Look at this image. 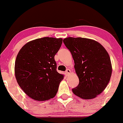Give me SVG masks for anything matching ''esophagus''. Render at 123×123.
<instances>
[{
  "instance_id": "34e87169",
  "label": "esophagus",
  "mask_w": 123,
  "mask_h": 123,
  "mask_svg": "<svg viewBox=\"0 0 123 123\" xmlns=\"http://www.w3.org/2000/svg\"><path fill=\"white\" fill-rule=\"evenodd\" d=\"M70 72H71L70 70V69H67L66 71V74L67 76V75L69 74L70 73Z\"/></svg>"
}]
</instances>
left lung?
<instances>
[{"label":"left lung","instance_id":"1","mask_svg":"<svg viewBox=\"0 0 123 123\" xmlns=\"http://www.w3.org/2000/svg\"><path fill=\"white\" fill-rule=\"evenodd\" d=\"M63 43L72 53L79 79L73 93L83 99L95 98L103 92L111 76L107 51L98 42L86 38L69 37Z\"/></svg>","mask_w":123,"mask_h":123}]
</instances>
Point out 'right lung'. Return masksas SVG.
I'll list each match as a JSON object with an SVG mask.
<instances>
[{
  "instance_id": "add662e5",
  "label": "right lung",
  "mask_w": 123,
  "mask_h": 123,
  "mask_svg": "<svg viewBox=\"0 0 123 123\" xmlns=\"http://www.w3.org/2000/svg\"><path fill=\"white\" fill-rule=\"evenodd\" d=\"M62 38L37 39L25 44L16 57L14 73L19 86L30 98L45 101L53 98L64 76L56 70L55 56Z\"/></svg>"
}]
</instances>
